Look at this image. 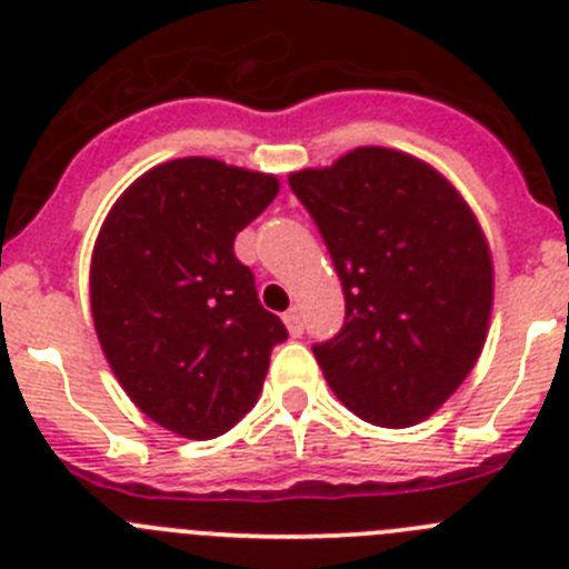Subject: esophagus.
Masks as SVG:
<instances>
[{
    "label": "esophagus",
    "mask_w": 569,
    "mask_h": 569,
    "mask_svg": "<svg viewBox=\"0 0 569 569\" xmlns=\"http://www.w3.org/2000/svg\"><path fill=\"white\" fill-rule=\"evenodd\" d=\"M281 319H284V325H288V330H290V336H293V339H299V336L305 333V321H301L299 310H296V308H290L288 313L281 316Z\"/></svg>",
    "instance_id": "obj_1"
}]
</instances>
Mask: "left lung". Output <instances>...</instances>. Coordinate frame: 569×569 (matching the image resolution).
Segmentation results:
<instances>
[{
  "mask_svg": "<svg viewBox=\"0 0 569 569\" xmlns=\"http://www.w3.org/2000/svg\"><path fill=\"white\" fill-rule=\"evenodd\" d=\"M345 290V325L313 345L341 405L379 427L439 410L479 359L492 261L445 176L390 148H356L333 168L290 173Z\"/></svg>",
  "mask_w": 569,
  "mask_h": 569,
  "instance_id": "obj_1",
  "label": "left lung"
}]
</instances>
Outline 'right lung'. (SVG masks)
I'll return each mask as SVG.
<instances>
[{
	"mask_svg": "<svg viewBox=\"0 0 569 569\" xmlns=\"http://www.w3.org/2000/svg\"><path fill=\"white\" fill-rule=\"evenodd\" d=\"M276 193V176L188 156L139 176L99 230V345L130 401L173 433H228L259 399L270 350L288 339L233 253L236 233Z\"/></svg>",
	"mask_w": 569,
	"mask_h": 569,
	"instance_id": "1",
	"label": "right lung"
}]
</instances>
